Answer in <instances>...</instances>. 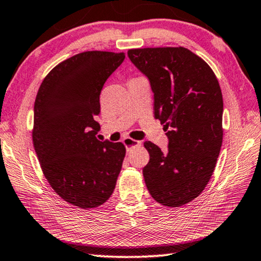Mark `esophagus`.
Segmentation results:
<instances>
[{"label":"esophagus","mask_w":261,"mask_h":261,"mask_svg":"<svg viewBox=\"0 0 261 261\" xmlns=\"http://www.w3.org/2000/svg\"><path fill=\"white\" fill-rule=\"evenodd\" d=\"M122 143L123 145H125L127 150H130L132 148L134 147H139V145L141 144L140 141L138 140H134V139H130V138H125L122 140Z\"/></svg>","instance_id":"34e87169"}]
</instances>
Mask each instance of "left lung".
<instances>
[{
	"label": "left lung",
	"mask_w": 261,
	"mask_h": 261,
	"mask_svg": "<svg viewBox=\"0 0 261 261\" xmlns=\"http://www.w3.org/2000/svg\"><path fill=\"white\" fill-rule=\"evenodd\" d=\"M128 58L148 77L154 118L164 123L168 149L144 142L150 161L143 168L150 195L177 207L202 193L222 144L223 100L206 63L186 48L128 50Z\"/></svg>",
	"instance_id": "obj_1"
}]
</instances>
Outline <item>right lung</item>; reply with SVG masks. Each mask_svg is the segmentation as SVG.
Returning a JSON list of instances; mask_svg holds the SVG:
<instances>
[{"label": "right lung", "instance_id": "1", "mask_svg": "<svg viewBox=\"0 0 261 261\" xmlns=\"http://www.w3.org/2000/svg\"><path fill=\"white\" fill-rule=\"evenodd\" d=\"M122 53L86 51L54 67L34 103L33 143L45 179L61 197L81 208L112 195L126 148L96 139L99 95L121 65Z\"/></svg>", "mask_w": 261, "mask_h": 261}]
</instances>
